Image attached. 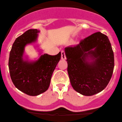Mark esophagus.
Returning a JSON list of instances; mask_svg holds the SVG:
<instances>
[{
	"mask_svg": "<svg viewBox=\"0 0 122 122\" xmlns=\"http://www.w3.org/2000/svg\"><path fill=\"white\" fill-rule=\"evenodd\" d=\"M61 58L62 60H65L66 59V54H65V52L64 51H61Z\"/></svg>",
	"mask_w": 122,
	"mask_h": 122,
	"instance_id": "obj_1",
	"label": "esophagus"
}]
</instances>
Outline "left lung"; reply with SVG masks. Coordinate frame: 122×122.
<instances>
[{"label":"left lung","mask_w":122,"mask_h":122,"mask_svg":"<svg viewBox=\"0 0 122 122\" xmlns=\"http://www.w3.org/2000/svg\"><path fill=\"white\" fill-rule=\"evenodd\" d=\"M64 51L69 80L75 91L92 96L107 87L114 67L113 51L107 36L94 33Z\"/></svg>","instance_id":"1"}]
</instances>
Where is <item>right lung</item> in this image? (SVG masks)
Here are the masks:
<instances>
[{
    "instance_id": "obj_1",
    "label": "right lung",
    "mask_w": 122,
    "mask_h": 122,
    "mask_svg": "<svg viewBox=\"0 0 122 122\" xmlns=\"http://www.w3.org/2000/svg\"><path fill=\"white\" fill-rule=\"evenodd\" d=\"M37 29H30L15 39L9 58L10 78L15 87L30 96H37L45 92L49 87L53 73L61 58L57 55L41 54L37 60L30 61L25 56V46L37 40Z\"/></svg>"
}]
</instances>
